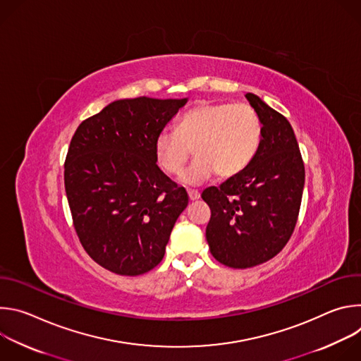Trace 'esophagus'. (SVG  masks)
Returning <instances> with one entry per match:
<instances>
[{
	"label": "esophagus",
	"instance_id": "34e87169",
	"mask_svg": "<svg viewBox=\"0 0 361 361\" xmlns=\"http://www.w3.org/2000/svg\"><path fill=\"white\" fill-rule=\"evenodd\" d=\"M200 197H201L200 191H197V190H188V198H190L191 201H195V200H198Z\"/></svg>",
	"mask_w": 361,
	"mask_h": 361
}]
</instances>
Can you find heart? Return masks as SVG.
<instances>
[{
  "label": "heart",
  "instance_id": "heart-1",
  "mask_svg": "<svg viewBox=\"0 0 361 361\" xmlns=\"http://www.w3.org/2000/svg\"><path fill=\"white\" fill-rule=\"evenodd\" d=\"M263 137L259 114L247 104L200 102L177 123L176 131L163 130L154 140L159 166L170 176L181 171L191 148L195 160L178 180L200 185L216 173L230 178L241 173L255 157Z\"/></svg>",
  "mask_w": 361,
  "mask_h": 361
}]
</instances>
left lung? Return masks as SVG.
<instances>
[{
	"label": "left lung",
	"instance_id": "8db88e82",
	"mask_svg": "<svg viewBox=\"0 0 361 361\" xmlns=\"http://www.w3.org/2000/svg\"><path fill=\"white\" fill-rule=\"evenodd\" d=\"M245 98L263 126L252 161L220 187L205 188L212 219L205 237L214 259L233 269L266 263L290 240L302 197L304 164L293 127L259 95Z\"/></svg>",
	"mask_w": 361,
	"mask_h": 361
}]
</instances>
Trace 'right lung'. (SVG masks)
I'll return each mask as SVG.
<instances>
[{"mask_svg":"<svg viewBox=\"0 0 361 361\" xmlns=\"http://www.w3.org/2000/svg\"><path fill=\"white\" fill-rule=\"evenodd\" d=\"M188 98L113 101L77 128L64 184L91 259L121 276L156 267L188 195L157 166L154 140Z\"/></svg>","mask_w":361,"mask_h":361,"instance_id":"add662e5","label":"right lung"}]
</instances>
